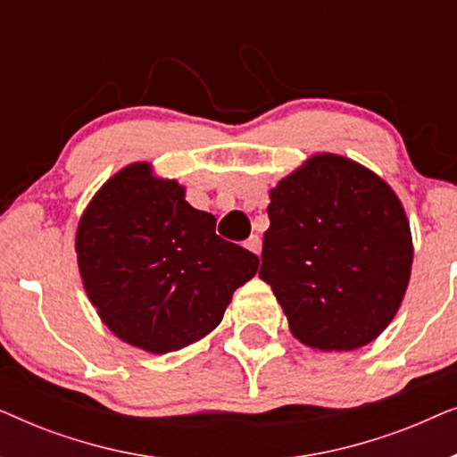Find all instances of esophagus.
<instances>
[{
	"label": "esophagus",
	"instance_id": "34e87169",
	"mask_svg": "<svg viewBox=\"0 0 457 457\" xmlns=\"http://www.w3.org/2000/svg\"><path fill=\"white\" fill-rule=\"evenodd\" d=\"M245 247L249 249V252H253L255 255H260V252H262V239H260V235H252V237H249V239L245 241Z\"/></svg>",
	"mask_w": 457,
	"mask_h": 457
}]
</instances>
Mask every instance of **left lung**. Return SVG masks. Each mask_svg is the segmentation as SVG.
<instances>
[{
    "label": "left lung",
    "mask_w": 457,
    "mask_h": 457,
    "mask_svg": "<svg viewBox=\"0 0 457 457\" xmlns=\"http://www.w3.org/2000/svg\"><path fill=\"white\" fill-rule=\"evenodd\" d=\"M260 278L291 335L310 349L353 352L395 318L414 243L385 179L339 154H314L268 191Z\"/></svg>",
    "instance_id": "obj_1"
}]
</instances>
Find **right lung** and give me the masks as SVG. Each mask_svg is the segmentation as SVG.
I'll return each instance as SVG.
<instances>
[{
	"label": "right lung",
	"mask_w": 457,
	"mask_h": 457,
	"mask_svg": "<svg viewBox=\"0 0 457 457\" xmlns=\"http://www.w3.org/2000/svg\"><path fill=\"white\" fill-rule=\"evenodd\" d=\"M185 193L152 162H133L99 187L74 235L97 316L118 339L155 355L208 337L260 266L258 255L220 239L216 218Z\"/></svg>",
	"instance_id": "right-lung-1"
}]
</instances>
